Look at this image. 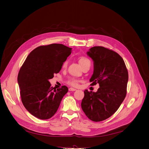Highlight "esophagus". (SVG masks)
Instances as JSON below:
<instances>
[{
	"label": "esophagus",
	"mask_w": 149,
	"mask_h": 149,
	"mask_svg": "<svg viewBox=\"0 0 149 149\" xmlns=\"http://www.w3.org/2000/svg\"><path fill=\"white\" fill-rule=\"evenodd\" d=\"M69 91H76V89H74V88H69Z\"/></svg>",
	"instance_id": "34e87169"
}]
</instances>
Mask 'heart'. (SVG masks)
Masks as SVG:
<instances>
[{"mask_svg":"<svg viewBox=\"0 0 149 149\" xmlns=\"http://www.w3.org/2000/svg\"><path fill=\"white\" fill-rule=\"evenodd\" d=\"M79 62L80 65H81L82 67H83L87 63H91V62H90V60L88 59V58H86V57H81L79 59ZM68 63V61H66L64 64H63V66H66L67 65ZM68 84L72 86H77L78 85V83H79V81L78 79H76L75 78H70L68 81Z\"/></svg>","mask_w":149,"mask_h":149,"instance_id":"b5f03b06","label":"heart"}]
</instances>
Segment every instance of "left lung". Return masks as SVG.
Listing matches in <instances>:
<instances>
[{
    "label": "left lung",
    "mask_w": 149,
    "mask_h": 149,
    "mask_svg": "<svg viewBox=\"0 0 149 149\" xmlns=\"http://www.w3.org/2000/svg\"><path fill=\"white\" fill-rule=\"evenodd\" d=\"M93 61L91 85L100 84L96 92L87 89L81 107L84 114L93 121L109 118L119 109L127 93L129 76L125 63L116 52L103 47H94L87 52Z\"/></svg>",
    "instance_id": "left-lung-1"
}]
</instances>
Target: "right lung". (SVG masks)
<instances>
[{"label": "right lung", "mask_w": 149, "mask_h": 149, "mask_svg": "<svg viewBox=\"0 0 149 149\" xmlns=\"http://www.w3.org/2000/svg\"><path fill=\"white\" fill-rule=\"evenodd\" d=\"M72 48L62 44L40 46L26 57L18 74L22 102L31 114L48 119L55 114L68 93L66 86L55 89L49 79L59 73Z\"/></svg>", "instance_id": "obj_1"}]
</instances>
